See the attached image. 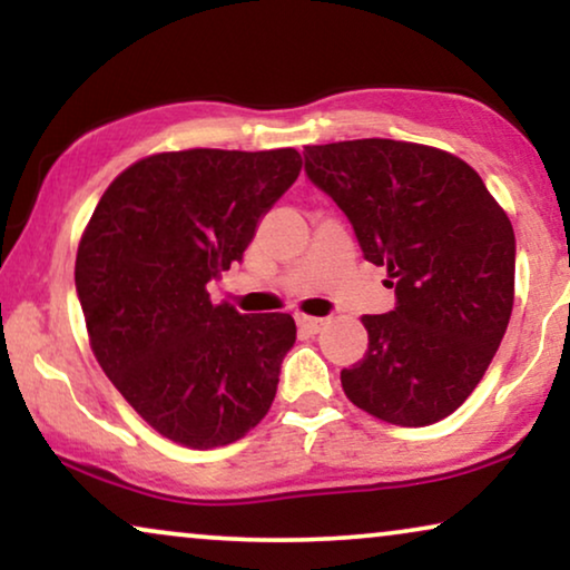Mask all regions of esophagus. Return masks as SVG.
Here are the masks:
<instances>
[{"label":"esophagus","mask_w":570,"mask_h":570,"mask_svg":"<svg viewBox=\"0 0 570 570\" xmlns=\"http://www.w3.org/2000/svg\"><path fill=\"white\" fill-rule=\"evenodd\" d=\"M325 317H313V315H297V325L299 331L305 333V336H315V333H321L325 328Z\"/></svg>","instance_id":"1"}]
</instances>
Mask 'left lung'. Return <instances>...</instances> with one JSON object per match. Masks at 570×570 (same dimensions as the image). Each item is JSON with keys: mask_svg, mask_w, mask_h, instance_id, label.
<instances>
[{"mask_svg": "<svg viewBox=\"0 0 570 570\" xmlns=\"http://www.w3.org/2000/svg\"><path fill=\"white\" fill-rule=\"evenodd\" d=\"M305 171L385 265L396 307L364 315L367 352L341 385L401 428L456 412L490 367L513 309L515 237L480 174L445 150L364 138L305 148Z\"/></svg>", "mask_w": 570, "mask_h": 570, "instance_id": "left-lung-1", "label": "left lung"}]
</instances>
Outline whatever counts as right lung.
<instances>
[{
  "instance_id": "1",
  "label": "right lung",
  "mask_w": 570,
  "mask_h": 570,
  "mask_svg": "<svg viewBox=\"0 0 570 570\" xmlns=\"http://www.w3.org/2000/svg\"><path fill=\"white\" fill-rule=\"evenodd\" d=\"M294 148H193L140 158L106 187L75 261L106 377L156 432L208 451L245 438L276 399L297 338L286 313L214 305L257 222L299 177Z\"/></svg>"
}]
</instances>
